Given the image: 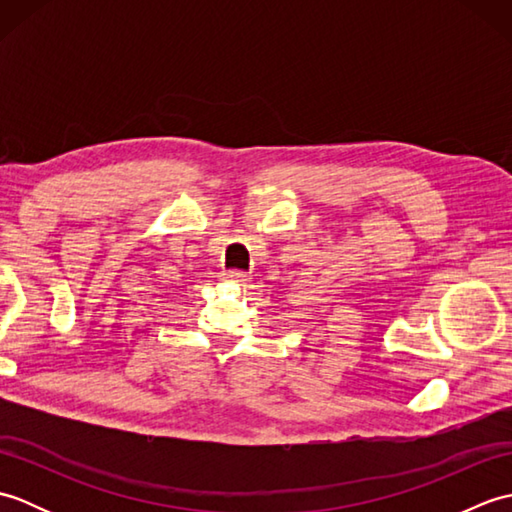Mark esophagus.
Instances as JSON below:
<instances>
[{
	"mask_svg": "<svg viewBox=\"0 0 512 512\" xmlns=\"http://www.w3.org/2000/svg\"><path fill=\"white\" fill-rule=\"evenodd\" d=\"M224 279L226 281H235V284H246L248 275L246 273H239V270H228V273H224Z\"/></svg>",
	"mask_w": 512,
	"mask_h": 512,
	"instance_id": "esophagus-1",
	"label": "esophagus"
}]
</instances>
